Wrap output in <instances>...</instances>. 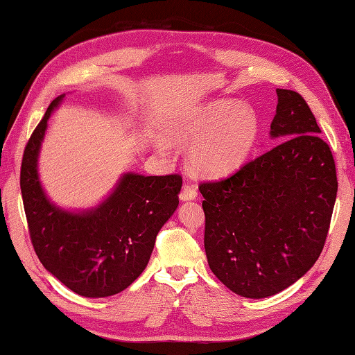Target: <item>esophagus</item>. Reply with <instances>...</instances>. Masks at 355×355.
I'll use <instances>...</instances> for the list:
<instances>
[{
  "instance_id": "34e87169",
  "label": "esophagus",
  "mask_w": 355,
  "mask_h": 355,
  "mask_svg": "<svg viewBox=\"0 0 355 355\" xmlns=\"http://www.w3.org/2000/svg\"><path fill=\"white\" fill-rule=\"evenodd\" d=\"M180 200L182 201H189V200H194L197 197V187L193 184H187L184 185L180 191Z\"/></svg>"
}]
</instances>
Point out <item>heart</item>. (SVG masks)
<instances>
[{
  "label": "heart",
  "mask_w": 355,
  "mask_h": 355,
  "mask_svg": "<svg viewBox=\"0 0 355 355\" xmlns=\"http://www.w3.org/2000/svg\"><path fill=\"white\" fill-rule=\"evenodd\" d=\"M260 128V116L252 107L216 101L179 118L173 134L193 143L191 162L200 173L221 178L241 168L251 157ZM158 149L167 152L168 140L161 139Z\"/></svg>",
  "instance_id": "obj_1"
}]
</instances>
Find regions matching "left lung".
<instances>
[{"label": "left lung", "instance_id": "obj_1", "mask_svg": "<svg viewBox=\"0 0 355 355\" xmlns=\"http://www.w3.org/2000/svg\"><path fill=\"white\" fill-rule=\"evenodd\" d=\"M270 137L279 145L198 189L210 270L233 293L264 299L318 260L338 193L331 150L300 94L276 89Z\"/></svg>", "mask_w": 355, "mask_h": 355}]
</instances>
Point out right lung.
Returning a JSON list of instances; mask_svg holds the SVG:
<instances>
[{
	"mask_svg": "<svg viewBox=\"0 0 355 355\" xmlns=\"http://www.w3.org/2000/svg\"><path fill=\"white\" fill-rule=\"evenodd\" d=\"M65 94L47 107L24 152L21 191L34 251L44 269L76 294H118L146 269L157 234L179 205V175L123 173L100 205L70 210L47 197L38 157L47 121Z\"/></svg>",
	"mask_w": 355,
	"mask_h": 355,
	"instance_id": "right-lung-1",
	"label": "right lung"
}]
</instances>
